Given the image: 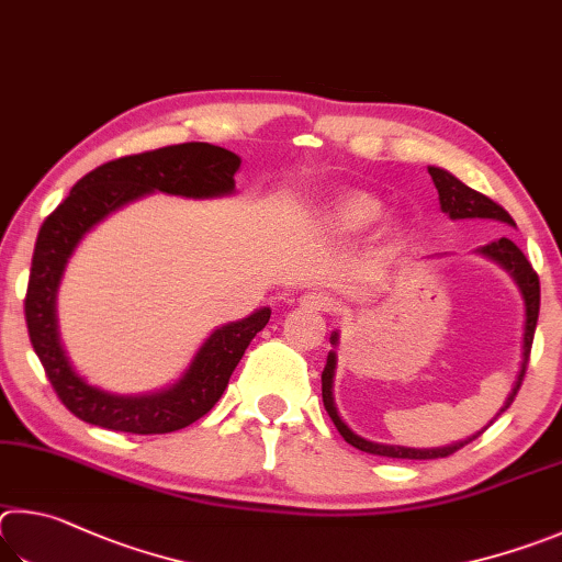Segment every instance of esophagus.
Returning a JSON list of instances; mask_svg holds the SVG:
<instances>
[{
    "label": "esophagus",
    "mask_w": 562,
    "mask_h": 562,
    "mask_svg": "<svg viewBox=\"0 0 562 562\" xmlns=\"http://www.w3.org/2000/svg\"><path fill=\"white\" fill-rule=\"evenodd\" d=\"M301 306L306 311H316V313H330L333 308H336V299L330 296V293L326 291H308L306 296L301 299Z\"/></svg>",
    "instance_id": "obj_1"
}]
</instances>
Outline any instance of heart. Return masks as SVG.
<instances>
[{"label": "heart", "mask_w": 562, "mask_h": 562, "mask_svg": "<svg viewBox=\"0 0 562 562\" xmlns=\"http://www.w3.org/2000/svg\"><path fill=\"white\" fill-rule=\"evenodd\" d=\"M380 202L368 192H346L326 204V220L340 234H360L378 220Z\"/></svg>", "instance_id": "1"}]
</instances>
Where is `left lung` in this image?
Listing matches in <instances>:
<instances>
[{
    "mask_svg": "<svg viewBox=\"0 0 562 562\" xmlns=\"http://www.w3.org/2000/svg\"><path fill=\"white\" fill-rule=\"evenodd\" d=\"M429 175L431 180H435V187L439 192V204H441V212L449 214L451 220H498V222H506V224H514L510 220V214L504 210V206L496 204L494 200H488L486 194H481L476 190H471L461 180H457L454 175L447 172V170H439V167H429ZM488 259H494L496 263L504 266L506 271H510L514 276V281L518 283L520 293H524V301H526V328H524V356H520V372L516 378V385L510 390V395L506 397L504 407L501 412H506L510 407V402L516 400L518 390H520V382H524L526 375V368H528V358H530V346H533V336H536V323H538V311H540V281H538V273L533 271V266L524 256V251L518 249V246L510 241V239H498V241H491L486 246H481L479 249ZM333 346H338V333H333L330 336ZM333 375H336V352H328V362L326 368H323V405H326V412L333 419V425L338 427V431L342 435V439L348 441L360 451H368V454H378V457H390V459H439V457H449L459 451L461 447H467L469 441H474L476 437L484 435V429L476 431L474 437H469L464 441H457V445L451 447H441V449H409V447H387V445H375V441H368L358 437L356 431H352L346 422L338 417V409H336V402H333ZM498 412V415H501Z\"/></svg>",
    "mask_w": 562,
    "mask_h": 562,
    "instance_id": "1",
    "label": "left lung"
}]
</instances>
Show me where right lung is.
<instances>
[{"label": "right lung", "mask_w": 562, "mask_h": 562, "mask_svg": "<svg viewBox=\"0 0 562 562\" xmlns=\"http://www.w3.org/2000/svg\"><path fill=\"white\" fill-rule=\"evenodd\" d=\"M239 165V155L210 143H182L117 157L81 177L71 194L44 220L34 246L24 316L29 340L48 382L78 419L131 435H167L190 427L224 395L244 350L269 323V308L216 328L172 387L153 395L123 397L88 385L71 368L58 340L56 291L78 241L108 214L155 190L196 200L232 194Z\"/></svg>", "instance_id": "right-lung-1"}]
</instances>
